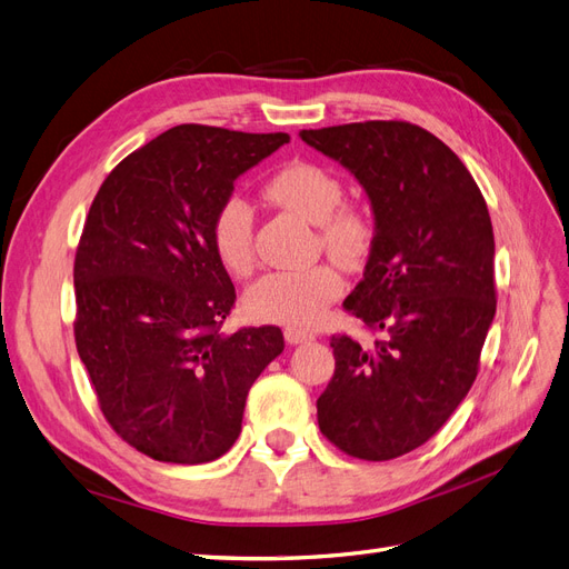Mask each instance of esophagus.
<instances>
[{"instance_id":"obj_1","label":"esophagus","mask_w":569,"mask_h":569,"mask_svg":"<svg viewBox=\"0 0 569 569\" xmlns=\"http://www.w3.org/2000/svg\"><path fill=\"white\" fill-rule=\"evenodd\" d=\"M284 339H287V343H291V347H297V343L313 341L316 335L313 332H306V330H297V327H287Z\"/></svg>"}]
</instances>
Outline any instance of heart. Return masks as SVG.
Segmentation results:
<instances>
[{
	"label": "heart",
	"mask_w": 569,
	"mask_h": 569,
	"mask_svg": "<svg viewBox=\"0 0 569 569\" xmlns=\"http://www.w3.org/2000/svg\"><path fill=\"white\" fill-rule=\"evenodd\" d=\"M266 194L274 206L320 228V242L337 263L356 268L372 244L370 220L353 206H343V187L330 170L311 161H291L274 173ZM211 247L220 266L234 278H247L256 263L253 209L242 197L222 199L211 220ZM341 278L332 266L270 272L244 295L247 313L258 322L313 327L341 295Z\"/></svg>",
	"instance_id": "b5f03b06"
}]
</instances>
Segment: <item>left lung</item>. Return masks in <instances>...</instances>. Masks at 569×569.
I'll use <instances>...</instances> for the list:
<instances>
[{
	"mask_svg": "<svg viewBox=\"0 0 569 569\" xmlns=\"http://www.w3.org/2000/svg\"><path fill=\"white\" fill-rule=\"evenodd\" d=\"M363 187L375 220L363 280L343 306L372 347L332 337L320 432L343 453L391 460L435 437L468 396L496 316L493 228L470 170L401 120L301 130Z\"/></svg>",
	"mask_w": 569,
	"mask_h": 569,
	"instance_id": "8db88e82",
	"label": "left lung"
}]
</instances>
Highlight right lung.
I'll return each instance as SVG.
<instances>
[{
	"mask_svg": "<svg viewBox=\"0 0 569 569\" xmlns=\"http://www.w3.org/2000/svg\"><path fill=\"white\" fill-rule=\"evenodd\" d=\"M287 142L176 126L120 161L90 206L73 268L76 347L116 435L153 460L226 453L251 385L284 351L280 327L220 332L234 284L211 220L234 180Z\"/></svg>",
	"mask_w": 569,
	"mask_h": 569,
	"instance_id": "add662e5",
	"label": "right lung"
}]
</instances>
